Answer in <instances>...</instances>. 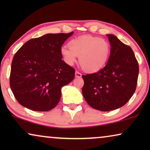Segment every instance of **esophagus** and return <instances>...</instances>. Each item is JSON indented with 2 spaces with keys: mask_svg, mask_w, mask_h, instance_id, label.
Returning a JSON list of instances; mask_svg holds the SVG:
<instances>
[{
  "mask_svg": "<svg viewBox=\"0 0 150 150\" xmlns=\"http://www.w3.org/2000/svg\"><path fill=\"white\" fill-rule=\"evenodd\" d=\"M75 76H76V77H78V78H81V77L82 76V74L80 73L79 71H76V72H75Z\"/></svg>",
  "mask_w": 150,
  "mask_h": 150,
  "instance_id": "obj_1",
  "label": "esophagus"
}]
</instances>
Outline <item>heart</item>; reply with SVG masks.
<instances>
[{
	"instance_id": "obj_1",
	"label": "heart",
	"mask_w": 150,
	"mask_h": 150,
	"mask_svg": "<svg viewBox=\"0 0 150 150\" xmlns=\"http://www.w3.org/2000/svg\"><path fill=\"white\" fill-rule=\"evenodd\" d=\"M68 47L61 48V54L65 63L72 65L79 56V63L87 72H96L105 66L109 59L111 48L104 39L96 36L83 35L74 38Z\"/></svg>"
}]
</instances>
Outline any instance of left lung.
<instances>
[{
    "label": "left lung",
    "mask_w": 150,
    "mask_h": 150,
    "mask_svg": "<svg viewBox=\"0 0 150 150\" xmlns=\"http://www.w3.org/2000/svg\"><path fill=\"white\" fill-rule=\"evenodd\" d=\"M107 36L111 47L108 63L98 72L83 75L84 98L101 111L125 105L136 90L139 75V63L132 48L113 35Z\"/></svg>",
    "instance_id": "left-lung-1"
}]
</instances>
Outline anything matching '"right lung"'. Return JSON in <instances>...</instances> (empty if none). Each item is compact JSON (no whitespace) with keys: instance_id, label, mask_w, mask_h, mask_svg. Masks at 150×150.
I'll return each instance as SVG.
<instances>
[{"instance_id":"obj_1","label":"right lung","mask_w":150,"mask_h":150,"mask_svg":"<svg viewBox=\"0 0 150 150\" xmlns=\"http://www.w3.org/2000/svg\"><path fill=\"white\" fill-rule=\"evenodd\" d=\"M73 33H50L31 39L16 52L9 83L22 106L35 111H48L59 103L61 88L75 76V69L62 60L60 52Z\"/></svg>"}]
</instances>
